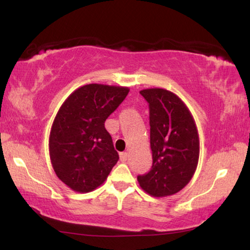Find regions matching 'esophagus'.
Wrapping results in <instances>:
<instances>
[{
	"label": "esophagus",
	"instance_id": "esophagus-1",
	"mask_svg": "<svg viewBox=\"0 0 250 250\" xmlns=\"http://www.w3.org/2000/svg\"><path fill=\"white\" fill-rule=\"evenodd\" d=\"M128 156H129V154L126 153V152H122V153H120V160L122 161V162H125V161L128 160Z\"/></svg>",
	"mask_w": 250,
	"mask_h": 250
}]
</instances>
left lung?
<instances>
[{"label": "left lung", "mask_w": 250, "mask_h": 250, "mask_svg": "<svg viewBox=\"0 0 250 250\" xmlns=\"http://www.w3.org/2000/svg\"><path fill=\"white\" fill-rule=\"evenodd\" d=\"M149 104L152 167L138 175L142 189L164 197L180 192L195 173L200 138L193 116L179 97L162 88L140 91Z\"/></svg>", "instance_id": "left-lung-1"}]
</instances>
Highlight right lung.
I'll return each mask as SVG.
<instances>
[{
    "mask_svg": "<svg viewBox=\"0 0 250 250\" xmlns=\"http://www.w3.org/2000/svg\"><path fill=\"white\" fill-rule=\"evenodd\" d=\"M128 92V87L84 84L59 108L49 134V156L58 179L73 191H94L119 160L104 121Z\"/></svg>",
    "mask_w": 250,
    "mask_h": 250,
    "instance_id": "right-lung-1",
    "label": "right lung"
}]
</instances>
